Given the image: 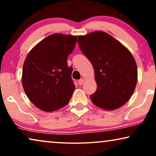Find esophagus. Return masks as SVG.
Wrapping results in <instances>:
<instances>
[{
    "label": "esophagus",
    "instance_id": "esophagus-1",
    "mask_svg": "<svg viewBox=\"0 0 156 156\" xmlns=\"http://www.w3.org/2000/svg\"><path fill=\"white\" fill-rule=\"evenodd\" d=\"M84 79H81V80H80L78 81V84H80V85H82L83 83H84Z\"/></svg>",
    "mask_w": 156,
    "mask_h": 156
}]
</instances>
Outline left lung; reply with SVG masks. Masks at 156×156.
I'll use <instances>...</instances> for the list:
<instances>
[{
  "instance_id": "obj_1",
  "label": "left lung",
  "mask_w": 156,
  "mask_h": 156,
  "mask_svg": "<svg viewBox=\"0 0 156 156\" xmlns=\"http://www.w3.org/2000/svg\"><path fill=\"white\" fill-rule=\"evenodd\" d=\"M80 50L94 69L97 91L90 96L94 105L106 110L120 108L135 90L137 65L131 52L103 31L78 37Z\"/></svg>"
}]
</instances>
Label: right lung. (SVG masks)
<instances>
[{
  "mask_svg": "<svg viewBox=\"0 0 156 156\" xmlns=\"http://www.w3.org/2000/svg\"><path fill=\"white\" fill-rule=\"evenodd\" d=\"M77 37L60 33L48 36L27 55L23 64L22 84L25 93L39 109L55 112L65 106L75 88L67 66V57Z\"/></svg>",
  "mask_w": 156,
  "mask_h": 156,
  "instance_id": "add662e5",
  "label": "right lung"
}]
</instances>
